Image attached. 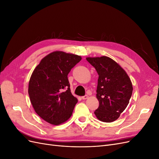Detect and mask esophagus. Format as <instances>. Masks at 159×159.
Instances as JSON below:
<instances>
[{"mask_svg": "<svg viewBox=\"0 0 159 159\" xmlns=\"http://www.w3.org/2000/svg\"><path fill=\"white\" fill-rule=\"evenodd\" d=\"M88 95H85L82 96V97H81V98H82L83 99H88Z\"/></svg>", "mask_w": 159, "mask_h": 159, "instance_id": "34e87169", "label": "esophagus"}]
</instances>
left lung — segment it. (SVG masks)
Instances as JSON below:
<instances>
[{"label": "left lung", "instance_id": "obj_1", "mask_svg": "<svg viewBox=\"0 0 159 159\" xmlns=\"http://www.w3.org/2000/svg\"><path fill=\"white\" fill-rule=\"evenodd\" d=\"M99 75L97 97L99 105L94 113L101 121L117 120L129 103L133 85L126 71L107 56L86 58Z\"/></svg>", "mask_w": 159, "mask_h": 159}]
</instances>
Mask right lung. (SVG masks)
Here are the masks:
<instances>
[{
	"instance_id": "1",
	"label": "right lung",
	"mask_w": 159,
	"mask_h": 159,
	"mask_svg": "<svg viewBox=\"0 0 159 159\" xmlns=\"http://www.w3.org/2000/svg\"><path fill=\"white\" fill-rule=\"evenodd\" d=\"M81 57L61 51L52 52L33 71L28 94L36 113L58 125L71 116L78 99L71 94L68 75Z\"/></svg>"
}]
</instances>
